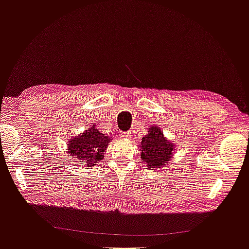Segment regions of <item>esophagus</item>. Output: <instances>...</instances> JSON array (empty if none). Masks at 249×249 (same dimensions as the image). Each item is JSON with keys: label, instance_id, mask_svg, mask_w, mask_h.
Listing matches in <instances>:
<instances>
[{"label": "esophagus", "instance_id": "obj_1", "mask_svg": "<svg viewBox=\"0 0 249 249\" xmlns=\"http://www.w3.org/2000/svg\"><path fill=\"white\" fill-rule=\"evenodd\" d=\"M132 136V133L131 132H122L120 133V137L124 138V139H129Z\"/></svg>", "mask_w": 249, "mask_h": 249}]
</instances>
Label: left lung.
Listing matches in <instances>:
<instances>
[{
	"label": "left lung",
	"mask_w": 249,
	"mask_h": 249,
	"mask_svg": "<svg viewBox=\"0 0 249 249\" xmlns=\"http://www.w3.org/2000/svg\"><path fill=\"white\" fill-rule=\"evenodd\" d=\"M176 147L175 141L165 137L159 126L152 125L139 146L142 162L150 170L166 167L175 155Z\"/></svg>",
	"instance_id": "left-lung-1"
}]
</instances>
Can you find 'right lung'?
<instances>
[{
    "label": "right lung",
    "mask_w": 249,
    "mask_h": 249,
    "mask_svg": "<svg viewBox=\"0 0 249 249\" xmlns=\"http://www.w3.org/2000/svg\"><path fill=\"white\" fill-rule=\"evenodd\" d=\"M112 139L92 124L78 136L71 137L67 142L66 148L70 155L76 158L81 164L83 163L86 167H92L103 160L105 150Z\"/></svg>",
    "instance_id": "obj_1"
}]
</instances>
